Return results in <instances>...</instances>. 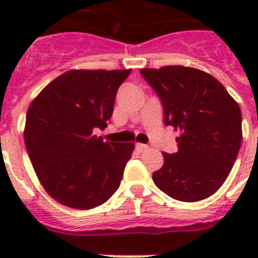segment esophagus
<instances>
[{
    "mask_svg": "<svg viewBox=\"0 0 258 258\" xmlns=\"http://www.w3.org/2000/svg\"><path fill=\"white\" fill-rule=\"evenodd\" d=\"M137 150L139 153H143V151H147L149 150V146L147 145H142V143H138L137 145Z\"/></svg>",
    "mask_w": 258,
    "mask_h": 258,
    "instance_id": "34e87169",
    "label": "esophagus"
}]
</instances>
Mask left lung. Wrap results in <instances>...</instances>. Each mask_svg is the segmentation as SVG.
<instances>
[{"instance_id": "8db88e82", "label": "left lung", "mask_w": 258, "mask_h": 258, "mask_svg": "<svg viewBox=\"0 0 258 258\" xmlns=\"http://www.w3.org/2000/svg\"><path fill=\"white\" fill-rule=\"evenodd\" d=\"M141 75L161 99L165 124L180 131L178 151L163 153L154 183L174 200L208 198L226 180L240 151V107L216 78L196 68H145Z\"/></svg>"}]
</instances>
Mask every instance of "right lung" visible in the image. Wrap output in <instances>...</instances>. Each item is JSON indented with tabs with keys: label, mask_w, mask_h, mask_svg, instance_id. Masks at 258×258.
Masks as SVG:
<instances>
[{
	"label": "right lung",
	"mask_w": 258,
	"mask_h": 258,
	"mask_svg": "<svg viewBox=\"0 0 258 258\" xmlns=\"http://www.w3.org/2000/svg\"><path fill=\"white\" fill-rule=\"evenodd\" d=\"M131 70L68 71L42 89L26 113V151L52 198L88 210L120 186L134 143L103 142L120 84Z\"/></svg>",
	"instance_id": "right-lung-1"
}]
</instances>
